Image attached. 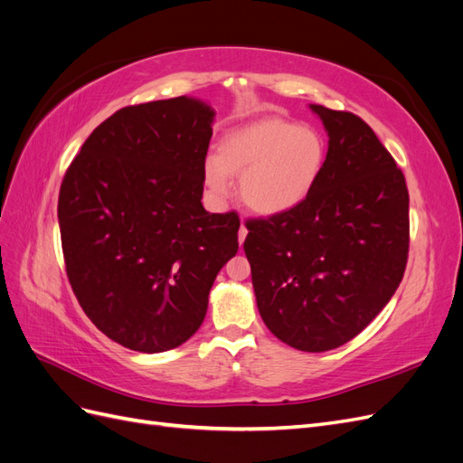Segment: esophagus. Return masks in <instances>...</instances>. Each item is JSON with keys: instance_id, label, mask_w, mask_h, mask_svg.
Wrapping results in <instances>:
<instances>
[{"instance_id": "esophagus-1", "label": "esophagus", "mask_w": 463, "mask_h": 463, "mask_svg": "<svg viewBox=\"0 0 463 463\" xmlns=\"http://www.w3.org/2000/svg\"><path fill=\"white\" fill-rule=\"evenodd\" d=\"M245 237H247V228L241 223V226H240V233H237V240H240V245L245 241Z\"/></svg>"}]
</instances>
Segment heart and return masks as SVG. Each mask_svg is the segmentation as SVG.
I'll return each mask as SVG.
<instances>
[{
  "label": "heart",
  "mask_w": 463,
  "mask_h": 463,
  "mask_svg": "<svg viewBox=\"0 0 463 463\" xmlns=\"http://www.w3.org/2000/svg\"><path fill=\"white\" fill-rule=\"evenodd\" d=\"M326 143L318 131L284 118H262L228 131L216 156L203 162V185L214 203L226 201L232 177H241V199L260 216L299 208L318 185Z\"/></svg>",
  "instance_id": "1"
}]
</instances>
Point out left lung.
<instances>
[{"label": "left lung", "instance_id": "1", "mask_svg": "<svg viewBox=\"0 0 463 463\" xmlns=\"http://www.w3.org/2000/svg\"><path fill=\"white\" fill-rule=\"evenodd\" d=\"M311 109L328 133L318 185L288 214L247 220L243 249L264 325L317 354L355 338L396 293L408 264L410 194L365 121Z\"/></svg>", "mask_w": 463, "mask_h": 463}]
</instances>
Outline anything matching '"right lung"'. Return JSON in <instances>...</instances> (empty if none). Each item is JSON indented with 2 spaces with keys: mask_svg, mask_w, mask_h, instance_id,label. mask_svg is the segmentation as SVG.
Returning <instances> with one entry per match:
<instances>
[{
  "mask_svg": "<svg viewBox=\"0 0 463 463\" xmlns=\"http://www.w3.org/2000/svg\"><path fill=\"white\" fill-rule=\"evenodd\" d=\"M213 121L187 96L128 106L90 133L61 181L69 282L94 326L133 352L187 342L240 247L237 214L201 203Z\"/></svg>",
  "mask_w": 463,
  "mask_h": 463,
  "instance_id": "1",
  "label": "right lung"
}]
</instances>
